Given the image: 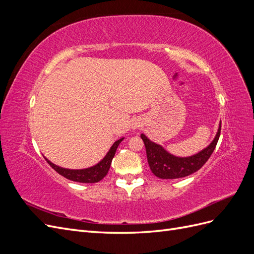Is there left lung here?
Wrapping results in <instances>:
<instances>
[{"label":"left lung","mask_w":254,"mask_h":254,"mask_svg":"<svg viewBox=\"0 0 254 254\" xmlns=\"http://www.w3.org/2000/svg\"><path fill=\"white\" fill-rule=\"evenodd\" d=\"M220 129L221 122L219 123L216 136L214 137L212 143L200 152L186 158L171 155L162 146L151 142L147 139V136L142 133L141 137L145 144L146 155H147V161L151 172L161 179H177L183 178V177H187L200 170L216 147L220 135Z\"/></svg>","instance_id":"obj_1"}]
</instances>
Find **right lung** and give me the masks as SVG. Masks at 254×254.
Masks as SVG:
<instances>
[{
	"instance_id": "add662e5",
	"label": "right lung",
	"mask_w": 254,
	"mask_h": 254,
	"mask_svg": "<svg viewBox=\"0 0 254 254\" xmlns=\"http://www.w3.org/2000/svg\"><path fill=\"white\" fill-rule=\"evenodd\" d=\"M122 141H123V137L118 140L117 142H114V144L111 146L110 150L108 151V153H107L101 162L92 167L84 168V170H67V168H63L53 164L47 158H45V160L48 161V163L59 175L65 177V178L68 180H72L75 182H81V183H95V182L101 181L104 177L108 174L112 159L115 155V151H117L118 146Z\"/></svg>"
}]
</instances>
